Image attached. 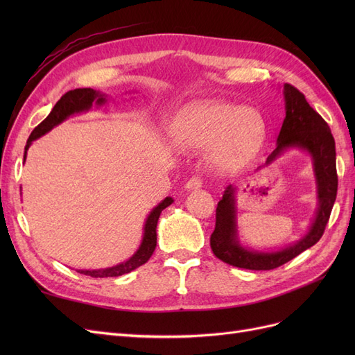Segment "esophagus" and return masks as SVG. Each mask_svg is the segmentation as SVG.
Returning a JSON list of instances; mask_svg holds the SVG:
<instances>
[{"mask_svg":"<svg viewBox=\"0 0 355 355\" xmlns=\"http://www.w3.org/2000/svg\"><path fill=\"white\" fill-rule=\"evenodd\" d=\"M201 185H202L201 178H200V176H192V178L187 182V184H185V189H187V191H194V189L201 188Z\"/></svg>","mask_w":355,"mask_h":355,"instance_id":"34e87169","label":"esophagus"}]
</instances>
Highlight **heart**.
I'll list each match as a JSON object with an SVG mask.
<instances>
[{
  "mask_svg": "<svg viewBox=\"0 0 355 355\" xmlns=\"http://www.w3.org/2000/svg\"><path fill=\"white\" fill-rule=\"evenodd\" d=\"M175 142L187 148L216 144L214 161L225 168L239 167L253 158L268 136L265 116L254 108L209 101L192 103L182 110L171 123Z\"/></svg>",
  "mask_w": 355,
  "mask_h": 355,
  "instance_id": "b5f03b06",
  "label": "heart"
}]
</instances>
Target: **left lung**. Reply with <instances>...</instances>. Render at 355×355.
Listing matches in <instances>:
<instances>
[{
	"label": "left lung",
	"mask_w": 355,
	"mask_h": 355,
	"mask_svg": "<svg viewBox=\"0 0 355 355\" xmlns=\"http://www.w3.org/2000/svg\"><path fill=\"white\" fill-rule=\"evenodd\" d=\"M286 118L277 137V148L268 157L265 166L282 155L290 148L306 151L313 158L317 182L318 209L315 219L305 237L278 252H257L243 247L237 237L235 222V188L225 189L222 200L216 207V225L210 235V247L214 256L225 263L253 271H270L284 265L293 257L313 247L324 234L333 204L338 192L336 149L335 139L329 124L321 115L311 108L305 96L292 84H284Z\"/></svg>",
	"instance_id": "left-lung-1"
}]
</instances>
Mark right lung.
Returning <instances> with one entry per match:
<instances>
[{
    "label": "right lung",
    "instance_id": "1",
    "mask_svg": "<svg viewBox=\"0 0 355 355\" xmlns=\"http://www.w3.org/2000/svg\"><path fill=\"white\" fill-rule=\"evenodd\" d=\"M103 105L105 103V94H101L99 92H96L93 89H75L69 90L65 93L62 98L58 101V103L53 106L51 112L47 115L44 121H41L34 130H32L26 146H25V155L24 159L26 158V151L29 149L31 144L35 141V139L41 137L42 135L49 133L53 127H56L62 121H65L68 116L73 114H80L84 111H89L92 108V105ZM173 202V198L166 197L163 201H161L157 207L153 209V211L149 213V216L145 222V228H144V239L141 245H139L137 252L127 259L125 262L118 263L112 268H105V270H92V271H78L80 274L84 275H90L93 278H105V277H118L130 272L141 265L146 263L149 261V257L153 256L155 247H157V223L161 211H163L166 207H168L170 204Z\"/></svg>",
    "mask_w": 355,
    "mask_h": 355
}]
</instances>
